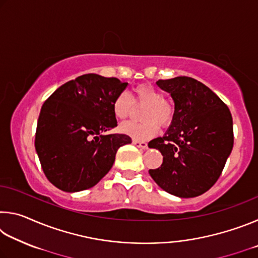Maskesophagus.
Here are the masks:
<instances>
[{
  "label": "esophagus",
  "instance_id": "34e87169",
  "mask_svg": "<svg viewBox=\"0 0 258 258\" xmlns=\"http://www.w3.org/2000/svg\"><path fill=\"white\" fill-rule=\"evenodd\" d=\"M133 145L142 148V149H147L148 148V143L146 141H139V140H133Z\"/></svg>",
  "mask_w": 258,
  "mask_h": 258
}]
</instances>
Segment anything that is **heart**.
<instances>
[{"label": "heart", "mask_w": 258, "mask_h": 258, "mask_svg": "<svg viewBox=\"0 0 258 258\" xmlns=\"http://www.w3.org/2000/svg\"><path fill=\"white\" fill-rule=\"evenodd\" d=\"M137 108H145L141 113L142 123L127 121L120 126L124 134L134 140H148L158 132V125L168 127L175 115V106L172 100L164 98V93L149 83L134 87L133 97L121 92L113 101L112 110L118 119L132 116Z\"/></svg>", "instance_id": "obj_1"}]
</instances>
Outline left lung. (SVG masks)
Listing matches in <instances>:
<instances>
[{"instance_id": "obj_1", "label": "left lung", "mask_w": 258, "mask_h": 258, "mask_svg": "<svg viewBox=\"0 0 258 258\" xmlns=\"http://www.w3.org/2000/svg\"><path fill=\"white\" fill-rule=\"evenodd\" d=\"M157 85L171 94L175 115L164 137L148 145L163 155V164L149 174L168 194L197 197L215 184L232 151V116L228 106L195 78L159 80Z\"/></svg>"}]
</instances>
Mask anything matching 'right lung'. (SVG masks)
Returning <instances> with one entry per match:
<instances>
[{
	"mask_svg": "<svg viewBox=\"0 0 258 258\" xmlns=\"http://www.w3.org/2000/svg\"><path fill=\"white\" fill-rule=\"evenodd\" d=\"M128 83L85 74L56 89L42 106L35 148L52 184L66 192L94 186L110 171L116 152L132 140L106 134L117 126L116 97Z\"/></svg>",
	"mask_w": 258,
	"mask_h": 258,
	"instance_id": "1",
	"label": "right lung"
}]
</instances>
